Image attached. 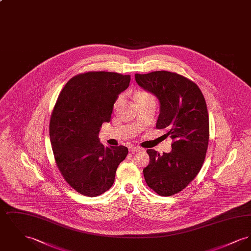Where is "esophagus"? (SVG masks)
<instances>
[{
  "instance_id": "obj_1",
  "label": "esophagus",
  "mask_w": 251,
  "mask_h": 251,
  "mask_svg": "<svg viewBox=\"0 0 251 251\" xmlns=\"http://www.w3.org/2000/svg\"><path fill=\"white\" fill-rule=\"evenodd\" d=\"M128 149H129V151H130V152H135V151H141V149H140L139 147H136V146H133V145H130V146L128 147Z\"/></svg>"
}]
</instances>
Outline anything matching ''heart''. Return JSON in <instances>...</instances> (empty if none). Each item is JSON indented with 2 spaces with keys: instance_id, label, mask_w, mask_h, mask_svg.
<instances>
[{
  "instance_id": "heart-1",
  "label": "heart",
  "mask_w": 251,
  "mask_h": 251,
  "mask_svg": "<svg viewBox=\"0 0 251 251\" xmlns=\"http://www.w3.org/2000/svg\"><path fill=\"white\" fill-rule=\"evenodd\" d=\"M149 97H152L151 94L147 93V92H144V91H140V92H137L136 95H135V100H138V99H144V98H149Z\"/></svg>"
}]
</instances>
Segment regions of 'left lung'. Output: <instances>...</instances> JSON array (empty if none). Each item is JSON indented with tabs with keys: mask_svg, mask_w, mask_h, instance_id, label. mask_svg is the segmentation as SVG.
<instances>
[{
	"mask_svg": "<svg viewBox=\"0 0 251 251\" xmlns=\"http://www.w3.org/2000/svg\"><path fill=\"white\" fill-rule=\"evenodd\" d=\"M135 81L158 99L156 128L166 129L174 140L168 153L147 151L150 164L143 169L145 180L160 196H172L184 189L202 167L209 142L205 99L197 84L174 72L135 74Z\"/></svg>",
	"mask_w": 251,
	"mask_h": 251,
	"instance_id": "left-lung-1",
	"label": "left lung"
}]
</instances>
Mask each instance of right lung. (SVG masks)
Returning <instances> with one entry per match:
<instances>
[{
	"label": "right lung",
	"instance_id": "obj_1",
	"mask_svg": "<svg viewBox=\"0 0 251 251\" xmlns=\"http://www.w3.org/2000/svg\"><path fill=\"white\" fill-rule=\"evenodd\" d=\"M130 81L116 72H86L72 78L57 99L50 122L53 155L64 179L84 196L109 190L128 154L124 146L104 148L99 132Z\"/></svg>",
	"mask_w": 251,
	"mask_h": 251
}]
</instances>
